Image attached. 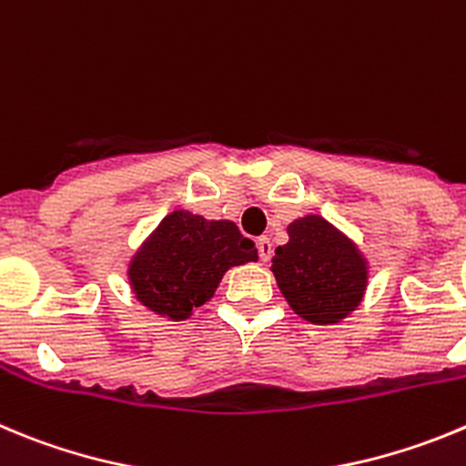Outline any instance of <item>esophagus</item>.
<instances>
[{"mask_svg": "<svg viewBox=\"0 0 466 466\" xmlns=\"http://www.w3.org/2000/svg\"><path fill=\"white\" fill-rule=\"evenodd\" d=\"M270 256H272V242L270 238H258V258H261L263 263L270 261Z\"/></svg>", "mask_w": 466, "mask_h": 466, "instance_id": "1", "label": "esophagus"}]
</instances>
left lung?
<instances>
[{
  "label": "left lung",
  "instance_id": "obj_1",
  "mask_svg": "<svg viewBox=\"0 0 466 466\" xmlns=\"http://www.w3.org/2000/svg\"><path fill=\"white\" fill-rule=\"evenodd\" d=\"M272 272L296 314L311 323H335L360 302L367 268L356 247L326 219L302 217L277 247Z\"/></svg>",
  "mask_w": 466,
  "mask_h": 466
}]
</instances>
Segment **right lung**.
Instances as JSON below:
<instances>
[{
	"label": "right lung",
	"instance_id": "add662e5",
	"mask_svg": "<svg viewBox=\"0 0 466 466\" xmlns=\"http://www.w3.org/2000/svg\"><path fill=\"white\" fill-rule=\"evenodd\" d=\"M254 240L233 221H208L177 210L161 221L129 268L136 298L157 314L187 319L210 300L224 272L256 261Z\"/></svg>",
	"mask_w": 466,
	"mask_h": 466
}]
</instances>
